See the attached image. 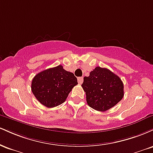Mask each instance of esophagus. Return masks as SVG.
I'll return each mask as SVG.
<instances>
[{"instance_id": "obj_1", "label": "esophagus", "mask_w": 153, "mask_h": 153, "mask_svg": "<svg viewBox=\"0 0 153 153\" xmlns=\"http://www.w3.org/2000/svg\"><path fill=\"white\" fill-rule=\"evenodd\" d=\"M82 81H83V78L82 77H79V78H78V82L79 84H82Z\"/></svg>"}]
</instances>
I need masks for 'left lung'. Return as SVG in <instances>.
Returning a JSON list of instances; mask_svg holds the SVG:
<instances>
[{
  "label": "left lung",
  "mask_w": 153,
  "mask_h": 153,
  "mask_svg": "<svg viewBox=\"0 0 153 153\" xmlns=\"http://www.w3.org/2000/svg\"><path fill=\"white\" fill-rule=\"evenodd\" d=\"M83 80L81 86L85 92L87 103L95 110L110 109L124 96L122 80L107 68L96 67Z\"/></svg>",
  "instance_id": "1"
}]
</instances>
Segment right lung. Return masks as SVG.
Instances as JSON below:
<instances>
[{"label":"right lung","instance_id":"1","mask_svg":"<svg viewBox=\"0 0 153 153\" xmlns=\"http://www.w3.org/2000/svg\"><path fill=\"white\" fill-rule=\"evenodd\" d=\"M77 84L78 80L74 74L58 65L35 75L31 82V91L42 104L53 108L65 101Z\"/></svg>","mask_w":153,"mask_h":153}]
</instances>
